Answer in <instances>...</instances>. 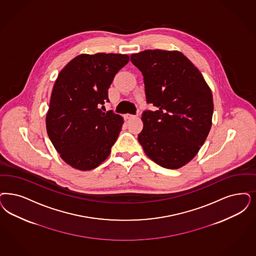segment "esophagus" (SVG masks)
I'll return each instance as SVG.
<instances>
[{"mask_svg": "<svg viewBox=\"0 0 256 256\" xmlns=\"http://www.w3.org/2000/svg\"><path fill=\"white\" fill-rule=\"evenodd\" d=\"M136 116L135 115L132 114H124V120H130V119H132V118H135Z\"/></svg>", "mask_w": 256, "mask_h": 256, "instance_id": "obj_1", "label": "esophagus"}]
</instances>
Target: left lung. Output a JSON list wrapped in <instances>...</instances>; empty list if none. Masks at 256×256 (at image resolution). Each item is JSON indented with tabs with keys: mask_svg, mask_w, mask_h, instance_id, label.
Masks as SVG:
<instances>
[{
	"mask_svg": "<svg viewBox=\"0 0 256 256\" xmlns=\"http://www.w3.org/2000/svg\"><path fill=\"white\" fill-rule=\"evenodd\" d=\"M130 60L144 76L148 103L138 135L150 159L168 169L187 164L211 130L214 102L202 72L178 51L144 50Z\"/></svg>",
	"mask_w": 256,
	"mask_h": 256,
	"instance_id": "left-lung-1",
	"label": "left lung"
}]
</instances>
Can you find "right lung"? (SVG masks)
I'll use <instances>...</instances> for the list:
<instances>
[{
    "label": "right lung",
    "mask_w": 256,
    "mask_h": 256,
    "mask_svg": "<svg viewBox=\"0 0 256 256\" xmlns=\"http://www.w3.org/2000/svg\"><path fill=\"white\" fill-rule=\"evenodd\" d=\"M128 54H81L63 69L54 84L46 114V130L62 159L88 171L108 157L124 124L123 117L101 106Z\"/></svg>",
    "instance_id": "add662e5"
}]
</instances>
